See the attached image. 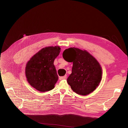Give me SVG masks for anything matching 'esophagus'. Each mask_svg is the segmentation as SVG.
I'll return each instance as SVG.
<instances>
[{
	"label": "esophagus",
	"instance_id": "obj_1",
	"mask_svg": "<svg viewBox=\"0 0 128 128\" xmlns=\"http://www.w3.org/2000/svg\"><path fill=\"white\" fill-rule=\"evenodd\" d=\"M66 77H67L66 75H64V76H61V77H59V80H62V79H66Z\"/></svg>",
	"mask_w": 128,
	"mask_h": 128
}]
</instances>
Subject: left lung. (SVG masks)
Instances as JSON below:
<instances>
[{"label": "left lung", "instance_id": "obj_1", "mask_svg": "<svg viewBox=\"0 0 128 128\" xmlns=\"http://www.w3.org/2000/svg\"><path fill=\"white\" fill-rule=\"evenodd\" d=\"M62 57L72 62V74L67 82L73 91L86 96L99 86L102 78V69L96 59L86 50L72 47L66 49Z\"/></svg>", "mask_w": 128, "mask_h": 128}]
</instances>
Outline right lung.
Instances as JSON below:
<instances>
[{
	"mask_svg": "<svg viewBox=\"0 0 128 128\" xmlns=\"http://www.w3.org/2000/svg\"><path fill=\"white\" fill-rule=\"evenodd\" d=\"M59 46H50L41 49L27 62L25 75L32 87L40 92L54 88L58 80L54 61L60 53Z\"/></svg>",
	"mask_w": 128,
	"mask_h": 128,
	"instance_id": "add662e5",
	"label": "right lung"
}]
</instances>
